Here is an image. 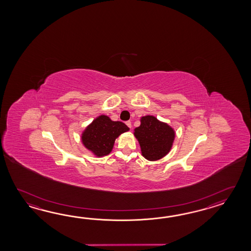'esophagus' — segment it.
Instances as JSON below:
<instances>
[{"instance_id": "1", "label": "esophagus", "mask_w": 251, "mask_h": 251, "mask_svg": "<svg viewBox=\"0 0 251 251\" xmlns=\"http://www.w3.org/2000/svg\"><path fill=\"white\" fill-rule=\"evenodd\" d=\"M126 124V126H127L128 127L130 128V129L132 128V123H131V121H127Z\"/></svg>"}]
</instances>
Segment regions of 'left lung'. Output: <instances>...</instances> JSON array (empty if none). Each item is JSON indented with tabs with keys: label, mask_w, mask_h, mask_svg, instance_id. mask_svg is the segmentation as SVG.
<instances>
[{
	"label": "left lung",
	"mask_w": 251,
	"mask_h": 251,
	"mask_svg": "<svg viewBox=\"0 0 251 251\" xmlns=\"http://www.w3.org/2000/svg\"><path fill=\"white\" fill-rule=\"evenodd\" d=\"M142 154L149 160H158L169 153L175 138V132L168 124L152 116L141 118V125L134 129Z\"/></svg>",
	"instance_id": "1"
}]
</instances>
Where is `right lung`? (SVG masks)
Instances as JSON below:
<instances>
[{"label": "right lung", "mask_w": 251, "mask_h": 251, "mask_svg": "<svg viewBox=\"0 0 251 251\" xmlns=\"http://www.w3.org/2000/svg\"><path fill=\"white\" fill-rule=\"evenodd\" d=\"M128 130L129 128L123 122L112 121L107 116L101 115L86 127L81 141L97 157H102L110 153L116 139Z\"/></svg>", "instance_id": "add662e5"}]
</instances>
